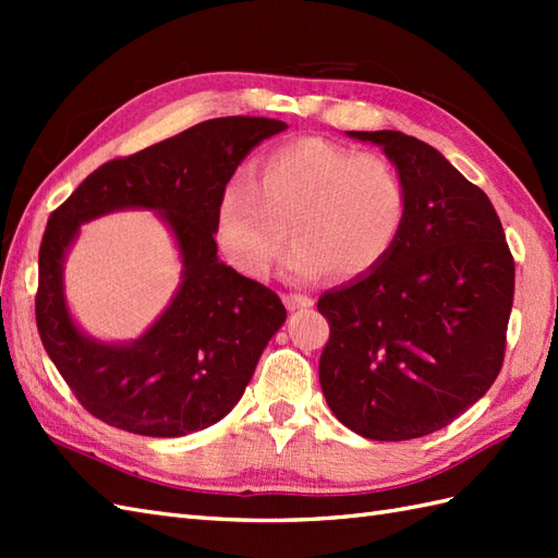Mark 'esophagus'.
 Masks as SVG:
<instances>
[{
  "label": "esophagus",
  "mask_w": 558,
  "mask_h": 558,
  "mask_svg": "<svg viewBox=\"0 0 558 558\" xmlns=\"http://www.w3.org/2000/svg\"><path fill=\"white\" fill-rule=\"evenodd\" d=\"M286 306L290 312H294V310H306V306H314V300L310 298V294H298V292H290V294H286Z\"/></svg>",
  "instance_id": "esophagus-1"
}]
</instances>
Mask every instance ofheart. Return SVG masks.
I'll return each mask as SVG.
<instances>
[{
  "label": "heart",
  "instance_id": "obj_1",
  "mask_svg": "<svg viewBox=\"0 0 558 558\" xmlns=\"http://www.w3.org/2000/svg\"><path fill=\"white\" fill-rule=\"evenodd\" d=\"M410 216V189L393 162L333 141L304 136L268 150L254 182H232L218 201L216 236L230 264L270 276L290 244L300 278L330 268L338 278L374 270L393 252Z\"/></svg>",
  "mask_w": 558,
  "mask_h": 558
}]
</instances>
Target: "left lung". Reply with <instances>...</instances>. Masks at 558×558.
<instances>
[{"label": "left lung", "mask_w": 558, "mask_h": 558, "mask_svg": "<svg viewBox=\"0 0 558 558\" xmlns=\"http://www.w3.org/2000/svg\"><path fill=\"white\" fill-rule=\"evenodd\" d=\"M396 162L410 216L381 264L326 292L318 360L328 408L374 441L444 429L487 393L506 352L515 264L489 196L400 132H350Z\"/></svg>", "instance_id": "obj_1"}]
</instances>
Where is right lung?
Wrapping results in <instances>:
<instances>
[{
    "mask_svg": "<svg viewBox=\"0 0 558 558\" xmlns=\"http://www.w3.org/2000/svg\"><path fill=\"white\" fill-rule=\"evenodd\" d=\"M288 129L268 117H218L108 160L50 213L38 254L35 324L57 372L93 417L141 436H184L242 398L260 352L286 322L270 288L218 260L216 213L236 165ZM117 207L163 213L185 258L173 304L132 347H102L70 322L61 260L77 225Z\"/></svg>",
    "mask_w": 558,
    "mask_h": 558,
    "instance_id": "obj_1",
    "label": "right lung"
}]
</instances>
